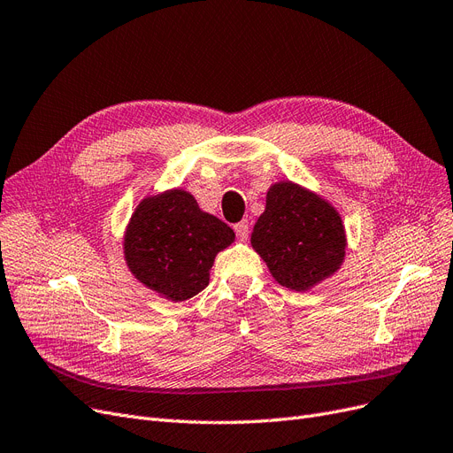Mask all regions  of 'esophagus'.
<instances>
[{"label": "esophagus", "mask_w": 453, "mask_h": 453, "mask_svg": "<svg viewBox=\"0 0 453 453\" xmlns=\"http://www.w3.org/2000/svg\"><path fill=\"white\" fill-rule=\"evenodd\" d=\"M234 230H236V236L240 242H247L249 238V223L247 221H240L234 225Z\"/></svg>", "instance_id": "34e87169"}]
</instances>
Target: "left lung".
<instances>
[{
  "label": "left lung",
  "mask_w": 453,
  "mask_h": 453,
  "mask_svg": "<svg viewBox=\"0 0 453 453\" xmlns=\"http://www.w3.org/2000/svg\"><path fill=\"white\" fill-rule=\"evenodd\" d=\"M251 245L280 287L307 292L341 270L349 243L345 223L330 200L280 180L270 185Z\"/></svg>",
  "instance_id": "8db88e82"
}]
</instances>
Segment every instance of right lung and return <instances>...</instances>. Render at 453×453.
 <instances>
[{
	"label": "right lung",
	"mask_w": 453,
	"mask_h": 453,
	"mask_svg": "<svg viewBox=\"0 0 453 453\" xmlns=\"http://www.w3.org/2000/svg\"><path fill=\"white\" fill-rule=\"evenodd\" d=\"M234 238L226 223L174 187L138 202L123 232V258L138 283L170 302H185L208 287L217 253Z\"/></svg>",
	"instance_id": "right-lung-1"
}]
</instances>
